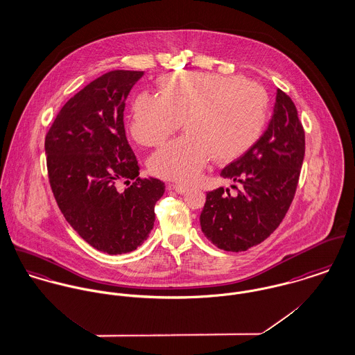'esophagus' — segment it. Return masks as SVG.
<instances>
[{"label": "esophagus", "mask_w": 355, "mask_h": 355, "mask_svg": "<svg viewBox=\"0 0 355 355\" xmlns=\"http://www.w3.org/2000/svg\"><path fill=\"white\" fill-rule=\"evenodd\" d=\"M168 188L173 189V191H175V192L180 193V195H182V193H185V192L188 191V187L180 185V184H171V185H168Z\"/></svg>", "instance_id": "esophagus-1"}]
</instances>
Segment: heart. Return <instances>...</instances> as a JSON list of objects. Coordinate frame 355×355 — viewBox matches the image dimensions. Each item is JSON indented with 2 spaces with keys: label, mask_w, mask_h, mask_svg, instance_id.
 Segmentation results:
<instances>
[{
  "label": "heart",
  "mask_w": 355,
  "mask_h": 355,
  "mask_svg": "<svg viewBox=\"0 0 355 355\" xmlns=\"http://www.w3.org/2000/svg\"><path fill=\"white\" fill-rule=\"evenodd\" d=\"M160 95L141 92L132 107L130 133L147 147L162 144L184 119L187 133L150 158L160 178L192 182L211 157L233 159L261 135L268 95L257 81L211 72H178L159 80Z\"/></svg>",
  "instance_id": "heart-1"
}]
</instances>
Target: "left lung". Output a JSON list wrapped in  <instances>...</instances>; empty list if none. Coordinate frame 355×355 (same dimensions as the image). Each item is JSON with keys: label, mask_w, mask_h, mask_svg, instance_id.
<instances>
[{"label": "left lung", "mask_w": 355, "mask_h": 355, "mask_svg": "<svg viewBox=\"0 0 355 355\" xmlns=\"http://www.w3.org/2000/svg\"><path fill=\"white\" fill-rule=\"evenodd\" d=\"M305 155V132L295 105L276 89L274 114L263 136L220 175L239 184L236 195L207 193L200 226L215 246L242 252L261 243L283 220L295 195Z\"/></svg>", "instance_id": "left-lung-1"}]
</instances>
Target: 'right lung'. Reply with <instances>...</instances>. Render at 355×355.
I'll return each instance as SVG.
<instances>
[{
  "label": "right lung",
  "mask_w": 355,
  "mask_h": 355,
  "mask_svg": "<svg viewBox=\"0 0 355 355\" xmlns=\"http://www.w3.org/2000/svg\"><path fill=\"white\" fill-rule=\"evenodd\" d=\"M143 75L112 71L91 81L64 105L44 140L61 212L85 242L109 254L132 252L148 238L164 193L162 181L137 177L123 128L125 101ZM119 180L131 185L119 191Z\"/></svg>",
  "instance_id": "right-lung-1"
}]
</instances>
